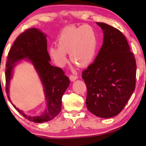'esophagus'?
<instances>
[{
  "label": "esophagus",
  "instance_id": "34e87169",
  "mask_svg": "<svg viewBox=\"0 0 146 146\" xmlns=\"http://www.w3.org/2000/svg\"><path fill=\"white\" fill-rule=\"evenodd\" d=\"M69 78H70V80L72 82L75 81L76 80L78 79V76H75V75H70Z\"/></svg>",
  "mask_w": 146,
  "mask_h": 146
}]
</instances>
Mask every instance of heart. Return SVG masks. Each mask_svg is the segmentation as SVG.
<instances>
[{"label": "heart", "mask_w": 146, "mask_h": 146, "mask_svg": "<svg viewBox=\"0 0 146 146\" xmlns=\"http://www.w3.org/2000/svg\"><path fill=\"white\" fill-rule=\"evenodd\" d=\"M58 45L49 47L48 54L60 67L67 62V53L70 60L79 66L90 64L94 59L97 48V35L90 26L68 27L61 32L57 38Z\"/></svg>", "instance_id": "1"}]
</instances>
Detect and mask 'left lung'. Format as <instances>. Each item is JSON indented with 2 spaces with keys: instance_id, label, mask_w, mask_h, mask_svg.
Listing matches in <instances>:
<instances>
[{
  "instance_id": "8db88e82",
  "label": "left lung",
  "mask_w": 146,
  "mask_h": 146,
  "mask_svg": "<svg viewBox=\"0 0 146 146\" xmlns=\"http://www.w3.org/2000/svg\"><path fill=\"white\" fill-rule=\"evenodd\" d=\"M104 41L94 62L82 72L88 110L102 118L121 112L134 91L136 62L125 36L119 30L97 23Z\"/></svg>"
}]
</instances>
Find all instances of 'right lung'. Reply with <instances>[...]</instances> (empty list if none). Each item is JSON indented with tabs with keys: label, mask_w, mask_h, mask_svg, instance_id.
<instances>
[{
	"label": "right lung",
	"mask_w": 146,
	"mask_h": 146,
	"mask_svg": "<svg viewBox=\"0 0 146 146\" xmlns=\"http://www.w3.org/2000/svg\"><path fill=\"white\" fill-rule=\"evenodd\" d=\"M23 59L31 61L43 85L47 109L39 116H29L17 109L10 100L8 93L9 82L15 64ZM47 51L46 35L40 30L29 29L19 36L12 46L6 64V92L14 108L29 121L46 122L56 116L61 111L62 97L70 84V80L62 69L51 66Z\"/></svg>",
	"instance_id": "add662e5"
}]
</instances>
